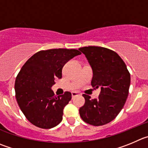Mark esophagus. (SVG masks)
<instances>
[{"label":"esophagus","mask_w":148,"mask_h":148,"mask_svg":"<svg viewBox=\"0 0 148 148\" xmlns=\"http://www.w3.org/2000/svg\"><path fill=\"white\" fill-rule=\"evenodd\" d=\"M78 95H79V93H78V92H72V93H71L72 98L74 97V96H78Z\"/></svg>","instance_id":"1"}]
</instances>
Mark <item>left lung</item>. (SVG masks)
Wrapping results in <instances>:
<instances>
[{
	"label": "left lung",
	"mask_w": 148,
	"mask_h": 148,
	"mask_svg": "<svg viewBox=\"0 0 148 148\" xmlns=\"http://www.w3.org/2000/svg\"><path fill=\"white\" fill-rule=\"evenodd\" d=\"M79 49L85 55L93 70L91 85L101 88L98 99L82 95L85 102L79 108V114L90 125H105L117 117L126 101L130 74L122 58L111 49L95 46Z\"/></svg>",
	"instance_id": "8db88e82"
}]
</instances>
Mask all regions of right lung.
I'll use <instances>...</instances> for the list:
<instances>
[{
	"instance_id": "obj_1",
	"label": "right lung",
	"mask_w": 148,
	"mask_h": 148,
	"mask_svg": "<svg viewBox=\"0 0 148 148\" xmlns=\"http://www.w3.org/2000/svg\"><path fill=\"white\" fill-rule=\"evenodd\" d=\"M80 54L74 49L41 50L23 65L15 80L16 99L25 118L34 125L47 129L62 121L71 93L66 91L56 96L51 88L55 79L62 78L66 62Z\"/></svg>"
}]
</instances>
